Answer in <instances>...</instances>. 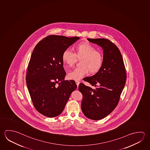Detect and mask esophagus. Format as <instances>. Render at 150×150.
I'll return each instance as SVG.
<instances>
[{
  "mask_svg": "<svg viewBox=\"0 0 150 150\" xmlns=\"http://www.w3.org/2000/svg\"><path fill=\"white\" fill-rule=\"evenodd\" d=\"M75 82H76V85H77V87L79 86V83H80V82H79V81H75Z\"/></svg>",
  "mask_w": 150,
  "mask_h": 150,
  "instance_id": "esophagus-1",
  "label": "esophagus"
}]
</instances>
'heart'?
Returning <instances> with one entry per match:
<instances>
[{
    "label": "heart",
    "instance_id": "1",
    "mask_svg": "<svg viewBox=\"0 0 150 150\" xmlns=\"http://www.w3.org/2000/svg\"><path fill=\"white\" fill-rule=\"evenodd\" d=\"M76 58H80L79 67L69 73L68 78L74 81H79L88 74H95L102 68L103 57L102 53L96 50L93 45L88 42L79 43L75 47V53L69 49L63 51L62 60L67 67H72Z\"/></svg>",
    "mask_w": 150,
    "mask_h": 150
}]
</instances>
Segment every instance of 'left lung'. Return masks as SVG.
<instances>
[{
    "label": "left lung",
    "instance_id": "obj_1",
    "mask_svg": "<svg viewBox=\"0 0 150 150\" xmlns=\"http://www.w3.org/2000/svg\"><path fill=\"white\" fill-rule=\"evenodd\" d=\"M87 40L102 48L103 64L97 73L84 79L95 88L83 83L79 85V91L83 95L81 108L87 118L100 120L109 115L118 104L126 83V69L120 51L110 40Z\"/></svg>",
    "mask_w": 150,
    "mask_h": 150
}]
</instances>
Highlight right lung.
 <instances>
[{
  "instance_id": "obj_1",
  "label": "right lung",
  "mask_w": 150,
  "mask_h": 150,
  "mask_svg": "<svg viewBox=\"0 0 150 150\" xmlns=\"http://www.w3.org/2000/svg\"><path fill=\"white\" fill-rule=\"evenodd\" d=\"M79 39L50 35L40 40L33 52L27 71V86L35 108L43 115H60L77 88L73 80H64L66 72L62 55Z\"/></svg>"
}]
</instances>
